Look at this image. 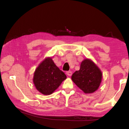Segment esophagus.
I'll return each instance as SVG.
<instances>
[{
    "mask_svg": "<svg viewBox=\"0 0 129 129\" xmlns=\"http://www.w3.org/2000/svg\"><path fill=\"white\" fill-rule=\"evenodd\" d=\"M67 75H68V76H71L72 75V72L71 71H68L66 72Z\"/></svg>",
    "mask_w": 129,
    "mask_h": 129,
    "instance_id": "34e87169",
    "label": "esophagus"
}]
</instances>
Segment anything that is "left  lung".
Segmentation results:
<instances>
[{
	"mask_svg": "<svg viewBox=\"0 0 129 129\" xmlns=\"http://www.w3.org/2000/svg\"><path fill=\"white\" fill-rule=\"evenodd\" d=\"M72 80L85 93H93L101 84L102 73L93 61L86 58L81 63L79 71L72 76Z\"/></svg>",
	"mask_w": 129,
	"mask_h": 129,
	"instance_id": "left-lung-1",
	"label": "left lung"
}]
</instances>
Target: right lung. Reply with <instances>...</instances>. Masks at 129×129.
Segmentation results:
<instances>
[{"label":"right lung","mask_w":129,"mask_h":129,"mask_svg":"<svg viewBox=\"0 0 129 129\" xmlns=\"http://www.w3.org/2000/svg\"><path fill=\"white\" fill-rule=\"evenodd\" d=\"M66 78L67 76L56 66L52 58L48 57L36 68L33 82L39 92L44 95H50Z\"/></svg>","instance_id":"obj_1"}]
</instances>
